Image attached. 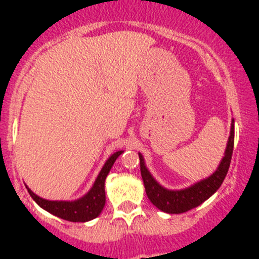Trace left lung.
Returning <instances> with one entry per match:
<instances>
[{"label": "left lung", "instance_id": "1", "mask_svg": "<svg viewBox=\"0 0 259 259\" xmlns=\"http://www.w3.org/2000/svg\"><path fill=\"white\" fill-rule=\"evenodd\" d=\"M234 122V121H233ZM233 146H234V126L232 124L231 129V137L228 139V144H227L226 155L222 159L221 164H219L218 169L215 173H213L209 178L202 180V182L197 183L193 187L187 188L183 190H168L164 189L163 187L158 184L154 180L153 177L148 171V169L144 165V159H143L142 154H139L140 159V173H142L143 182H144L145 192L150 202L159 208L160 210L165 211L169 214H179L188 211L193 208L198 207L202 204L203 202L208 199L210 195H213L219 187L223 183L226 178L227 173H228L229 165H231L232 154H233Z\"/></svg>", "mask_w": 259, "mask_h": 259}]
</instances>
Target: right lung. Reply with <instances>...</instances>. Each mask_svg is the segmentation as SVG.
Masks as SVG:
<instances>
[{"instance_id":"1","label":"right lung","mask_w":259,"mask_h":259,"mask_svg":"<svg viewBox=\"0 0 259 259\" xmlns=\"http://www.w3.org/2000/svg\"><path fill=\"white\" fill-rule=\"evenodd\" d=\"M121 153L122 151H116L108 159L90 192L79 200H75V202H52V200H46L37 197L35 193L31 192L27 188L28 193L41 208H44L54 215L59 217V218L69 222L91 221L101 213L104 205H105V179L110 171L111 166L114 165L116 158Z\"/></svg>"}]
</instances>
